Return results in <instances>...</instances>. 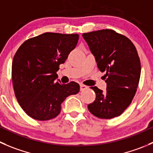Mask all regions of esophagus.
Returning <instances> with one entry per match:
<instances>
[{
  "label": "esophagus",
  "mask_w": 153,
  "mask_h": 153,
  "mask_svg": "<svg viewBox=\"0 0 153 153\" xmlns=\"http://www.w3.org/2000/svg\"><path fill=\"white\" fill-rule=\"evenodd\" d=\"M88 88V87L86 85H84V84H80V90H81V91H83V90H86V89Z\"/></svg>",
  "instance_id": "34e87169"
}]
</instances>
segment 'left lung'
Returning a JSON list of instances; mask_svg holds the SVG:
<instances>
[{
    "mask_svg": "<svg viewBox=\"0 0 153 153\" xmlns=\"http://www.w3.org/2000/svg\"><path fill=\"white\" fill-rule=\"evenodd\" d=\"M97 66L104 75L107 90L91 87L96 99L87 105L92 114L100 119L118 117L129 106L137 91L141 66L137 49L131 40L113 30L83 33Z\"/></svg>",
    "mask_w": 153,
    "mask_h": 153,
    "instance_id": "1",
    "label": "left lung"
}]
</instances>
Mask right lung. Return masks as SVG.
I'll return each instance as SVG.
<instances>
[{
    "label": "right lung",
    "mask_w": 153,
    "mask_h": 153,
    "mask_svg": "<svg viewBox=\"0 0 153 153\" xmlns=\"http://www.w3.org/2000/svg\"><path fill=\"white\" fill-rule=\"evenodd\" d=\"M79 35L44 33L23 42L13 57L12 80L18 102L28 116L49 120L60 114L61 103L79 92L78 83L62 84L57 72L76 47Z\"/></svg>",
    "instance_id": "obj_1"
}]
</instances>
